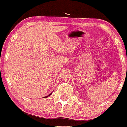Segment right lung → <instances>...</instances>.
<instances>
[{
    "label": "right lung",
    "mask_w": 127,
    "mask_h": 127,
    "mask_svg": "<svg viewBox=\"0 0 127 127\" xmlns=\"http://www.w3.org/2000/svg\"><path fill=\"white\" fill-rule=\"evenodd\" d=\"M51 94H50L49 95H48V96H45V98H46V97H48V96H50V95Z\"/></svg>",
    "instance_id": "1"
}]
</instances>
